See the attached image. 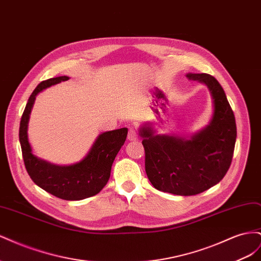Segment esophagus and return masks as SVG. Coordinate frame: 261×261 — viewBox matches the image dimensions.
<instances>
[{
    "instance_id": "1",
    "label": "esophagus",
    "mask_w": 261,
    "mask_h": 261,
    "mask_svg": "<svg viewBox=\"0 0 261 261\" xmlns=\"http://www.w3.org/2000/svg\"><path fill=\"white\" fill-rule=\"evenodd\" d=\"M127 138L129 140H137L138 139V134L136 132V129L134 127H129L128 128V134H127Z\"/></svg>"
}]
</instances>
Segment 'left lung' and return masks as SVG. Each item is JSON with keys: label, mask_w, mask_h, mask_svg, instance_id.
<instances>
[{"label": "left lung", "mask_w": 261, "mask_h": 261, "mask_svg": "<svg viewBox=\"0 0 261 261\" xmlns=\"http://www.w3.org/2000/svg\"><path fill=\"white\" fill-rule=\"evenodd\" d=\"M188 81L206 84L211 92L215 113L211 123L191 139L154 136L143 127L145 169L154 188L179 196L198 195L224 177L232 162L236 123L225 92L209 74H187Z\"/></svg>", "instance_id": "8db88e82"}]
</instances>
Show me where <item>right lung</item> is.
<instances>
[{
    "label": "right lung",
    "mask_w": 261,
    "mask_h": 261,
    "mask_svg": "<svg viewBox=\"0 0 261 261\" xmlns=\"http://www.w3.org/2000/svg\"><path fill=\"white\" fill-rule=\"evenodd\" d=\"M67 80V76L54 77L41 82L36 87L21 115L19 141L26 170L30 178L39 187L61 199L82 200L97 195L108 183L112 163L127 136V128L101 134L85 159L69 167H59L38 159L31 152L27 138V124L31 108L36 96L41 90Z\"/></svg>",
    "instance_id": "obj_1"
}]
</instances>
